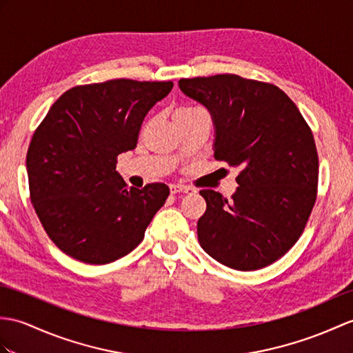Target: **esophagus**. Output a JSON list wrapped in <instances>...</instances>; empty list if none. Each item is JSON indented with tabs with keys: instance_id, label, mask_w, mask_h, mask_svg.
I'll return each instance as SVG.
<instances>
[{
	"instance_id": "34e87169",
	"label": "esophagus",
	"mask_w": 353,
	"mask_h": 353,
	"mask_svg": "<svg viewBox=\"0 0 353 353\" xmlns=\"http://www.w3.org/2000/svg\"><path fill=\"white\" fill-rule=\"evenodd\" d=\"M170 191L173 194H179V192H183V194H194L195 190L191 186H185V185H171L170 186Z\"/></svg>"
}]
</instances>
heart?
<instances>
[{
	"label": "heart",
	"mask_w": 353,
	"mask_h": 353,
	"mask_svg": "<svg viewBox=\"0 0 353 353\" xmlns=\"http://www.w3.org/2000/svg\"><path fill=\"white\" fill-rule=\"evenodd\" d=\"M188 111H194V108H182V110L176 111V112H188Z\"/></svg>",
	"instance_id": "b5f03b06"
}]
</instances>
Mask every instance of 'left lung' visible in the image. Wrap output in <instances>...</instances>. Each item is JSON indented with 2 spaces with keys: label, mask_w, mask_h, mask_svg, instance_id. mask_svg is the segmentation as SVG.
<instances>
[{
  "label": "left lung",
  "mask_w": 353,
  "mask_h": 353,
  "mask_svg": "<svg viewBox=\"0 0 353 353\" xmlns=\"http://www.w3.org/2000/svg\"><path fill=\"white\" fill-rule=\"evenodd\" d=\"M182 93L210 112L218 161L241 168L232 200L204 190L201 248L236 270L283 257L313 210L319 159L314 138L290 97L272 84L237 75L180 79Z\"/></svg>",
  "instance_id": "1"
}]
</instances>
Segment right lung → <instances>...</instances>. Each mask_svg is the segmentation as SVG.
Wrapping results in <instances>:
<instances>
[{
  "label": "right lung",
  "mask_w": 353,
  "mask_h": 353,
  "mask_svg": "<svg viewBox=\"0 0 353 353\" xmlns=\"http://www.w3.org/2000/svg\"><path fill=\"white\" fill-rule=\"evenodd\" d=\"M173 83L112 79L73 87L48 111L27 153L31 203L52 242L68 256L105 265L132 251L170 190L128 186L116 171L139 128Z\"/></svg>",
  "instance_id": "add662e5"
}]
</instances>
